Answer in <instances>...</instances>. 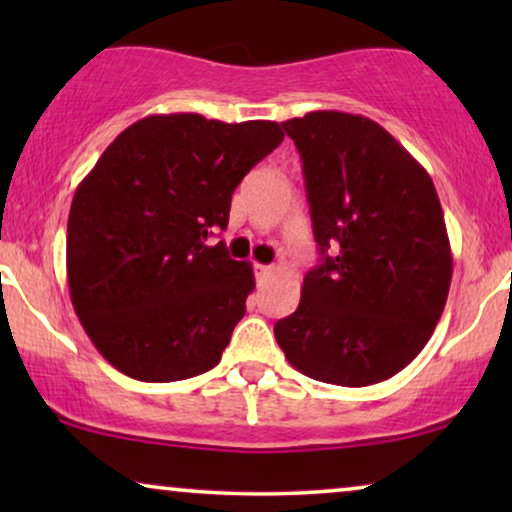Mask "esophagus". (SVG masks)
<instances>
[{"label": "esophagus", "instance_id": "esophagus-1", "mask_svg": "<svg viewBox=\"0 0 512 512\" xmlns=\"http://www.w3.org/2000/svg\"><path fill=\"white\" fill-rule=\"evenodd\" d=\"M272 272H275V268H272V265H261V263H256V275H258V279L270 277Z\"/></svg>", "mask_w": 512, "mask_h": 512}]
</instances>
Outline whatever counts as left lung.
<instances>
[{
  "instance_id": "left-lung-1",
  "label": "left lung",
  "mask_w": 512,
  "mask_h": 512,
  "mask_svg": "<svg viewBox=\"0 0 512 512\" xmlns=\"http://www.w3.org/2000/svg\"><path fill=\"white\" fill-rule=\"evenodd\" d=\"M282 125L303 160L324 258L305 275L298 310L277 321L275 338L312 380H389L429 342L450 291L452 251L436 186L366 116L310 111Z\"/></svg>"
}]
</instances>
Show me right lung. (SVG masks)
Instances as JSON below:
<instances>
[{"label":"right lung","mask_w":512,"mask_h":512,"mask_svg":"<svg viewBox=\"0 0 512 512\" xmlns=\"http://www.w3.org/2000/svg\"><path fill=\"white\" fill-rule=\"evenodd\" d=\"M275 121L153 114L125 128L76 188L67 282L104 359L142 382H177L221 361L254 291L223 242L230 198L282 144Z\"/></svg>","instance_id":"1"}]
</instances>
